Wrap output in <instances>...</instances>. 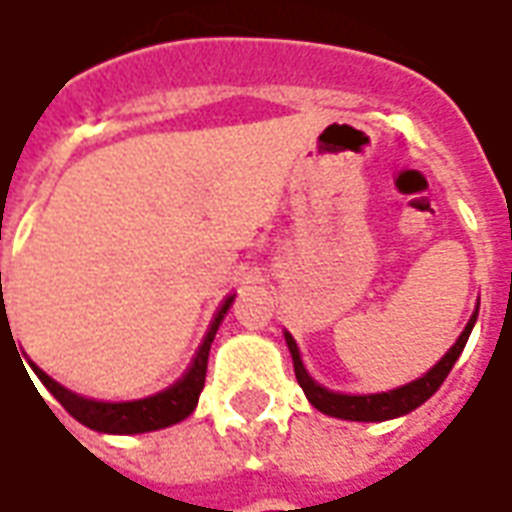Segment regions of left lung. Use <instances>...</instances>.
Masks as SVG:
<instances>
[{"mask_svg": "<svg viewBox=\"0 0 512 512\" xmlns=\"http://www.w3.org/2000/svg\"><path fill=\"white\" fill-rule=\"evenodd\" d=\"M474 321H477V310H474V316H471V321L466 324V330L460 332V338H457L455 346H452V349L438 360V366L430 368L421 380H413L410 385H402V388H396V391L371 393V396H346V393H332L327 391V388H321L318 382L310 380V374H307L305 366H302V357H299L296 341H293L288 332H285V341H288V349H291L296 380H299L302 391H305V396L310 399V405L316 407V410L327 413V416L346 418V421H388V418L405 416L410 410H416L418 405H424L432 393L441 388L443 380H446V374L452 371L455 360L460 357V352H463V346H466Z\"/></svg>", "mask_w": 512, "mask_h": 512, "instance_id": "obj_1", "label": "left lung"}]
</instances>
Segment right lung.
<instances>
[{"label": "right lung", "instance_id": "obj_1", "mask_svg": "<svg viewBox=\"0 0 512 512\" xmlns=\"http://www.w3.org/2000/svg\"><path fill=\"white\" fill-rule=\"evenodd\" d=\"M230 305L232 296H227L219 310H216L213 324H210L205 341L199 346V352H196L194 363L188 366V371L171 388L155 393V396H146V399H138V402H94V399H82L77 393L66 391L60 382L52 380L41 368H35V374H38V380L44 382L46 391L52 393L57 402L69 410V416H74L80 424L91 427V430L113 432V435L163 430V427H171V424H177V421L194 413L199 393L205 388L210 343L216 338L221 318L230 310Z\"/></svg>", "mask_w": 512, "mask_h": 512}]
</instances>
